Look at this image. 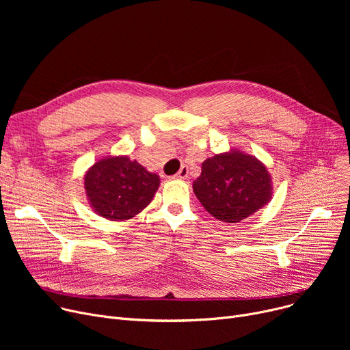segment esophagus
I'll return each mask as SVG.
<instances>
[{
    "instance_id": "esophagus-1",
    "label": "esophagus",
    "mask_w": 350,
    "mask_h": 350,
    "mask_svg": "<svg viewBox=\"0 0 350 350\" xmlns=\"http://www.w3.org/2000/svg\"><path fill=\"white\" fill-rule=\"evenodd\" d=\"M187 176H189V170H187V167H185V165H183V167L180 169V172L176 176H173V178H187Z\"/></svg>"
}]
</instances>
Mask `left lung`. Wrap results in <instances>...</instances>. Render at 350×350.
Masks as SVG:
<instances>
[{
	"instance_id": "obj_1",
	"label": "left lung",
	"mask_w": 350,
	"mask_h": 350,
	"mask_svg": "<svg viewBox=\"0 0 350 350\" xmlns=\"http://www.w3.org/2000/svg\"><path fill=\"white\" fill-rule=\"evenodd\" d=\"M193 190L203 207L224 223H240L265 206L272 196L265 165L241 152L207 159Z\"/></svg>"
}]
</instances>
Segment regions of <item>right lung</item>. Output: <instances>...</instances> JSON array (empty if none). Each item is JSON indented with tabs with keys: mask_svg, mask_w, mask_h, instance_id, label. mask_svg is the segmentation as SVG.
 I'll return each mask as SVG.
<instances>
[{
	"mask_svg": "<svg viewBox=\"0 0 350 350\" xmlns=\"http://www.w3.org/2000/svg\"><path fill=\"white\" fill-rule=\"evenodd\" d=\"M159 185L157 174L129 157L102 159L85 176L90 206L113 221L132 218L149 206Z\"/></svg>",
	"mask_w": 350,
	"mask_h": 350,
	"instance_id": "add662e5",
	"label": "right lung"
}]
</instances>
